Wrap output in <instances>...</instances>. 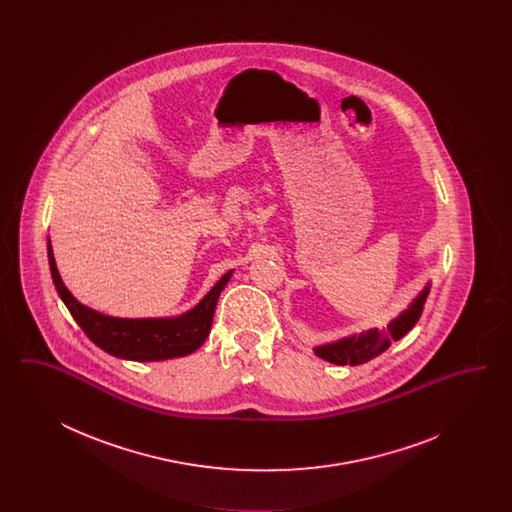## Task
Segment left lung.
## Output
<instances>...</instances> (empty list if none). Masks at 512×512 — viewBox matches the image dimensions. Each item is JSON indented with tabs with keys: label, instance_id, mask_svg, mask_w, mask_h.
<instances>
[{
	"label": "left lung",
	"instance_id": "1",
	"mask_svg": "<svg viewBox=\"0 0 512 512\" xmlns=\"http://www.w3.org/2000/svg\"><path fill=\"white\" fill-rule=\"evenodd\" d=\"M428 293H430V284L414 299L407 311H403L399 317L391 320L386 330L372 328V330H366L359 336H351V338H345V340L334 341V343L317 347L315 353L320 359H324L328 363H334V365L355 366L368 363L370 359L384 353L390 347L391 341L401 340L413 328L420 315H422Z\"/></svg>",
	"mask_w": 512,
	"mask_h": 512
}]
</instances>
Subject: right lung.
Returning <instances> with one entry per match:
<instances>
[{
    "mask_svg": "<svg viewBox=\"0 0 512 512\" xmlns=\"http://www.w3.org/2000/svg\"><path fill=\"white\" fill-rule=\"evenodd\" d=\"M48 259L55 290L84 334L113 357L144 363L184 357L201 347L211 332L220 292L232 276V270H228L213 290L182 317L115 318L92 311L74 299L57 272L49 240Z\"/></svg>",
    "mask_w": 512,
    "mask_h": 512,
    "instance_id": "1",
    "label": "right lung"
}]
</instances>
